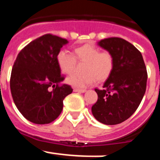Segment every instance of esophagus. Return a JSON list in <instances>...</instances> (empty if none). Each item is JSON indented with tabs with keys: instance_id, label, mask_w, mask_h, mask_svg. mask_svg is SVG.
Returning a JSON list of instances; mask_svg holds the SVG:
<instances>
[{
	"instance_id": "34e87169",
	"label": "esophagus",
	"mask_w": 160,
	"mask_h": 160,
	"mask_svg": "<svg viewBox=\"0 0 160 160\" xmlns=\"http://www.w3.org/2000/svg\"><path fill=\"white\" fill-rule=\"evenodd\" d=\"M73 91H75V92H80V93H84L86 92V90L85 89H80V88H73Z\"/></svg>"
}]
</instances>
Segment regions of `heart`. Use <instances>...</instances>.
<instances>
[{
	"mask_svg": "<svg viewBox=\"0 0 160 160\" xmlns=\"http://www.w3.org/2000/svg\"><path fill=\"white\" fill-rule=\"evenodd\" d=\"M75 56L67 51L60 50L56 55V61L62 72L72 74L79 62H86L83 67L84 74H72L67 82L75 88H84L94 84L96 80L104 82L111 77L115 67L114 55L110 52H101L91 44L78 46L74 49Z\"/></svg>",
	"mask_w": 160,
	"mask_h": 160,
	"instance_id": "1",
	"label": "heart"
}]
</instances>
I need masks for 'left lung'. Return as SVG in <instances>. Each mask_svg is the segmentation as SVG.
<instances>
[{"instance_id":"8db88e82","label":"left lung","mask_w":160,"mask_h":160,"mask_svg":"<svg viewBox=\"0 0 160 160\" xmlns=\"http://www.w3.org/2000/svg\"><path fill=\"white\" fill-rule=\"evenodd\" d=\"M98 45L115 58V67L103 89H94L98 101L91 108L98 121L116 125L125 121L137 110L146 91V67L142 53L119 37L102 40Z\"/></svg>"}]
</instances>
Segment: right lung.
<instances>
[{
    "label": "right lung",
    "mask_w": 160,
    "mask_h": 160,
    "mask_svg": "<svg viewBox=\"0 0 160 160\" xmlns=\"http://www.w3.org/2000/svg\"><path fill=\"white\" fill-rule=\"evenodd\" d=\"M68 41L45 34L23 48L14 62L10 78L12 98L21 114L37 124L52 123L62 112L63 100L72 92L56 61Z\"/></svg>",
    "instance_id": "add662e5"
}]
</instances>
